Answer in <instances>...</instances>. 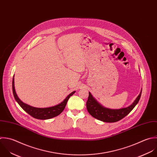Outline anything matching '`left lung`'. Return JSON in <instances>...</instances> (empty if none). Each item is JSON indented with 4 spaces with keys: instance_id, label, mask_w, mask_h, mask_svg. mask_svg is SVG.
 <instances>
[{
    "instance_id": "obj_1",
    "label": "left lung",
    "mask_w": 157,
    "mask_h": 157,
    "mask_svg": "<svg viewBox=\"0 0 157 157\" xmlns=\"http://www.w3.org/2000/svg\"><path fill=\"white\" fill-rule=\"evenodd\" d=\"M142 90L140 95L129 106L117 109H109L100 105L89 92L88 99L86 103V107L89 113L94 118L105 122L113 123L117 122L127 116L137 105L141 98Z\"/></svg>"
}]
</instances>
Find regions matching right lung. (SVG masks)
Instances as JSON below:
<instances>
[{"instance_id": "1", "label": "right lung", "mask_w": 157, "mask_h": 157, "mask_svg": "<svg viewBox=\"0 0 157 157\" xmlns=\"http://www.w3.org/2000/svg\"><path fill=\"white\" fill-rule=\"evenodd\" d=\"M14 76L13 78V82H12V88H13V93L14 97L16 100V101L17 102V103L19 105V106L29 115H30L32 117L40 120H46L49 119L51 118H53L54 117H56L59 116L65 109V106L67 105V103L69 99V98L73 95L75 93V91L71 92L70 94H69L66 98L61 102L60 104L57 105L56 106L49 107V108H35L29 105H27L24 103H23L17 97L15 89H14Z\"/></svg>"}]
</instances>
